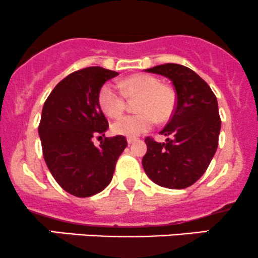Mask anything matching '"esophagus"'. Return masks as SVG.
Returning a JSON list of instances; mask_svg holds the SVG:
<instances>
[{
    "mask_svg": "<svg viewBox=\"0 0 258 258\" xmlns=\"http://www.w3.org/2000/svg\"><path fill=\"white\" fill-rule=\"evenodd\" d=\"M134 142H136V138H127V143H128V144H131Z\"/></svg>",
    "mask_w": 258,
    "mask_h": 258,
    "instance_id": "1",
    "label": "esophagus"
}]
</instances>
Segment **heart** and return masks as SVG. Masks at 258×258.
I'll return each mask as SVG.
<instances>
[{
  "label": "heart",
  "instance_id": "heart-1",
  "mask_svg": "<svg viewBox=\"0 0 258 258\" xmlns=\"http://www.w3.org/2000/svg\"><path fill=\"white\" fill-rule=\"evenodd\" d=\"M122 92L128 98H140L136 109L138 114L126 115L111 124L115 135L136 137L147 132L154 124L155 118L160 122L169 120L176 105V94L171 87L161 84L160 79L151 75L137 73L121 82ZM112 84L100 88L98 95L99 106L109 117H118L123 112L124 97Z\"/></svg>",
  "mask_w": 258,
  "mask_h": 258
}]
</instances>
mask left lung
I'll list each match as a JSON object with an SVG mask.
<instances>
[{
  "instance_id": "obj_1",
  "label": "left lung",
  "mask_w": 258,
  "mask_h": 258,
  "mask_svg": "<svg viewBox=\"0 0 258 258\" xmlns=\"http://www.w3.org/2000/svg\"><path fill=\"white\" fill-rule=\"evenodd\" d=\"M146 72L170 79L177 101L171 120L160 131L168 137L165 143L146 138L143 169L161 187L186 188L205 174L216 154L222 123L217 98L196 72L182 64H159Z\"/></svg>"
}]
</instances>
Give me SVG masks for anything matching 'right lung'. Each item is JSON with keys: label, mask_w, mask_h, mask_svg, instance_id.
I'll list each match as a JSON object with an SVG mask.
<instances>
[{"label": "right lung", "mask_w": 258, "mask_h": 258, "mask_svg": "<svg viewBox=\"0 0 258 258\" xmlns=\"http://www.w3.org/2000/svg\"><path fill=\"white\" fill-rule=\"evenodd\" d=\"M117 75L98 66L76 71L53 88L42 107L39 136L45 163L56 182L76 197L103 191L127 146L123 136L106 137L99 147L93 143L109 128L99 92Z\"/></svg>", "instance_id": "add662e5"}]
</instances>
